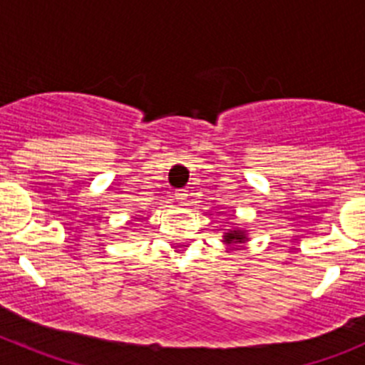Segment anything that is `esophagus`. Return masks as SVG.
Instances as JSON below:
<instances>
[{"label":"esophagus","instance_id":"obj_1","mask_svg":"<svg viewBox=\"0 0 365 365\" xmlns=\"http://www.w3.org/2000/svg\"><path fill=\"white\" fill-rule=\"evenodd\" d=\"M173 195H175V199L179 202H185L186 197H188V192H186V190H177V192L173 193Z\"/></svg>","mask_w":365,"mask_h":365}]
</instances>
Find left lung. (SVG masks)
<instances>
[{"label": "left lung", "instance_id": "left-lung-1", "mask_svg": "<svg viewBox=\"0 0 365 365\" xmlns=\"http://www.w3.org/2000/svg\"><path fill=\"white\" fill-rule=\"evenodd\" d=\"M222 240H225V243L227 245H234V247H237V245L247 241V232L240 230V228H234V230H228L227 234L222 235Z\"/></svg>", "mask_w": 365, "mask_h": 365}]
</instances>
